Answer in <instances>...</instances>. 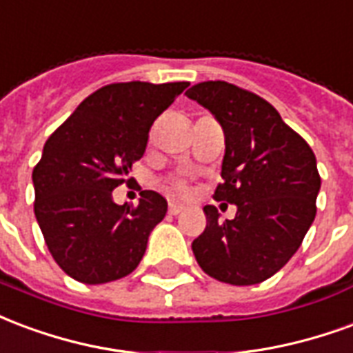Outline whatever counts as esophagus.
I'll return each mask as SVG.
<instances>
[{
    "label": "esophagus",
    "instance_id": "1",
    "mask_svg": "<svg viewBox=\"0 0 353 353\" xmlns=\"http://www.w3.org/2000/svg\"><path fill=\"white\" fill-rule=\"evenodd\" d=\"M182 210H184V205H179V203H171V205H169V212H171V214H180Z\"/></svg>",
    "mask_w": 353,
    "mask_h": 353
}]
</instances>
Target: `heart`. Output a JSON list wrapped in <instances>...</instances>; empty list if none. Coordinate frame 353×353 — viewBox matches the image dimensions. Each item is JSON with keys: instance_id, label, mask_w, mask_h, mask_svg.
<instances>
[{"instance_id": "obj_1", "label": "heart", "mask_w": 353, "mask_h": 353, "mask_svg": "<svg viewBox=\"0 0 353 353\" xmlns=\"http://www.w3.org/2000/svg\"><path fill=\"white\" fill-rule=\"evenodd\" d=\"M163 190L169 195H184L186 194V182L182 179H171L163 184Z\"/></svg>"}]
</instances>
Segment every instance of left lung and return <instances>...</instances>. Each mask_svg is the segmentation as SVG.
Wrapping results in <instances>:
<instances>
[{
	"mask_svg": "<svg viewBox=\"0 0 353 353\" xmlns=\"http://www.w3.org/2000/svg\"><path fill=\"white\" fill-rule=\"evenodd\" d=\"M186 95L222 123L223 182L214 199L236 205L235 218L225 222L216 207L203 208L207 228L192 243L194 256L220 282L259 284L292 259L312 225L321 186L316 156L279 110L250 90L207 81Z\"/></svg>",
	"mask_w": 353,
	"mask_h": 353,
	"instance_id": "obj_1",
	"label": "left lung"
}]
</instances>
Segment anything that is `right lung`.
<instances>
[{
  "label": "right lung",
  "mask_w": 353,
  "mask_h": 353,
  "mask_svg": "<svg viewBox=\"0 0 353 353\" xmlns=\"http://www.w3.org/2000/svg\"><path fill=\"white\" fill-rule=\"evenodd\" d=\"M190 82H114L95 90L46 139L33 167V210L61 271L82 284H105L137 269L150 231L167 212L163 195L143 190L137 207L112 190L143 158L154 120Z\"/></svg>",
  "instance_id": "right-lung-1"
}]
</instances>
